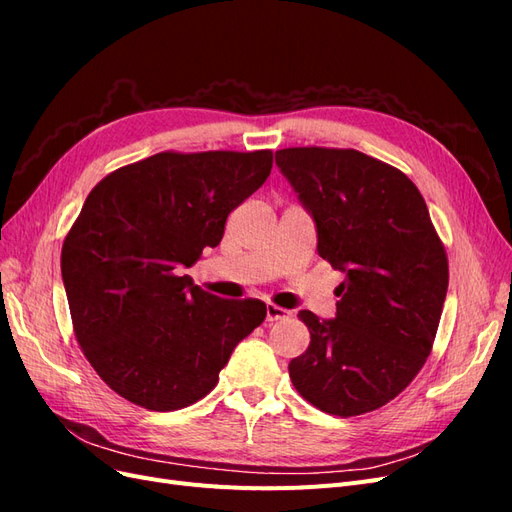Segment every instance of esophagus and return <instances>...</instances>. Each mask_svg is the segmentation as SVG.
<instances>
[{"label": "esophagus", "mask_w": 512, "mask_h": 512, "mask_svg": "<svg viewBox=\"0 0 512 512\" xmlns=\"http://www.w3.org/2000/svg\"><path fill=\"white\" fill-rule=\"evenodd\" d=\"M288 309H284V307H277V305H273V303H267V320L269 322H277V320H284V318H288Z\"/></svg>", "instance_id": "34e87169"}]
</instances>
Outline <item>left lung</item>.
<instances>
[{"label":"left lung","instance_id":"obj_1","mask_svg":"<svg viewBox=\"0 0 512 512\" xmlns=\"http://www.w3.org/2000/svg\"><path fill=\"white\" fill-rule=\"evenodd\" d=\"M275 164L312 215L318 256L342 271L335 318L301 309L307 350L288 365L309 404L356 416L421 371L438 331L448 262L416 185L354 149L290 147Z\"/></svg>","mask_w":512,"mask_h":512}]
</instances>
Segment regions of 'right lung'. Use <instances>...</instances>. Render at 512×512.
<instances>
[{
    "label": "right lung",
    "instance_id": "add662e5",
    "mask_svg": "<svg viewBox=\"0 0 512 512\" xmlns=\"http://www.w3.org/2000/svg\"><path fill=\"white\" fill-rule=\"evenodd\" d=\"M273 153H156L89 192L61 247L76 339L111 389L170 412L203 399L232 350L267 316L183 269L222 241L228 213L267 181Z\"/></svg>",
    "mask_w": 512,
    "mask_h": 512
}]
</instances>
